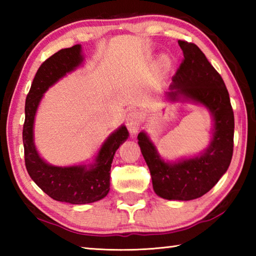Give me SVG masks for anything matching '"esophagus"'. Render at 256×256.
<instances>
[{
	"label": "esophagus",
	"instance_id": "obj_1",
	"mask_svg": "<svg viewBox=\"0 0 256 256\" xmlns=\"http://www.w3.org/2000/svg\"><path fill=\"white\" fill-rule=\"evenodd\" d=\"M125 123H126V126L128 131L131 134L138 133V130L141 126V115L140 112L136 110L130 112L126 115V118H125Z\"/></svg>",
	"mask_w": 256,
	"mask_h": 256
}]
</instances>
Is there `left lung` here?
<instances>
[{"label":"left lung","instance_id":"8db88e82","mask_svg":"<svg viewBox=\"0 0 256 256\" xmlns=\"http://www.w3.org/2000/svg\"><path fill=\"white\" fill-rule=\"evenodd\" d=\"M184 58L172 76L168 99L201 104L214 118L210 146L198 157L166 162L146 133L138 136L154 190L166 200H194L214 188L227 172L234 150V112L222 76L193 42L178 40Z\"/></svg>","mask_w":256,"mask_h":256}]
</instances>
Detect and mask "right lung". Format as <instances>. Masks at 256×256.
<instances>
[{
    "mask_svg": "<svg viewBox=\"0 0 256 256\" xmlns=\"http://www.w3.org/2000/svg\"><path fill=\"white\" fill-rule=\"evenodd\" d=\"M82 60L81 45H74L58 50L42 64L26 98L22 130L24 162L29 176L47 196L71 204L92 203L107 196L112 158L128 136V131L124 125L116 130L104 142L94 162L88 166H52L38 154L34 144V120L42 94L60 78L79 66Z\"/></svg>",
    "mask_w": 256,
    "mask_h": 256,
    "instance_id": "add662e5",
    "label": "right lung"
}]
</instances>
